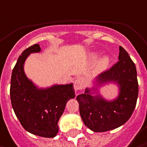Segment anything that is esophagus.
I'll return each mask as SVG.
<instances>
[{
    "instance_id": "obj_1",
    "label": "esophagus",
    "mask_w": 147,
    "mask_h": 147,
    "mask_svg": "<svg viewBox=\"0 0 147 147\" xmlns=\"http://www.w3.org/2000/svg\"><path fill=\"white\" fill-rule=\"evenodd\" d=\"M84 87V80L82 77H78L74 80V89L75 90H81Z\"/></svg>"
}]
</instances>
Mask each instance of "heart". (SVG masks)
Segmentation results:
<instances>
[{"label": "heart", "instance_id": "1", "mask_svg": "<svg viewBox=\"0 0 147 147\" xmlns=\"http://www.w3.org/2000/svg\"><path fill=\"white\" fill-rule=\"evenodd\" d=\"M92 57H96V54H93L92 55ZM108 63H109V58L107 57H104L101 59H100V61L98 62L97 67L100 69H103V68H105V67H107Z\"/></svg>", "mask_w": 147, "mask_h": 147}]
</instances>
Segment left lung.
<instances>
[{"instance_id": "8db88e82", "label": "left lung", "mask_w": 147, "mask_h": 147, "mask_svg": "<svg viewBox=\"0 0 147 147\" xmlns=\"http://www.w3.org/2000/svg\"><path fill=\"white\" fill-rule=\"evenodd\" d=\"M119 59L118 63L96 79L98 84L117 83L119 86L117 99L106 101L99 95L92 96L94 93L87 88L84 94L77 96L83 122L94 132H105L123 125L129 119L136 106L138 80L136 65L122 46H119Z\"/></svg>"}]
</instances>
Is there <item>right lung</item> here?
Wrapping results in <instances>:
<instances>
[{"mask_svg": "<svg viewBox=\"0 0 147 147\" xmlns=\"http://www.w3.org/2000/svg\"><path fill=\"white\" fill-rule=\"evenodd\" d=\"M40 51L39 44L29 46L18 57L11 78L10 96L14 113L28 132L53 138L58 132V120L66 103L74 98L73 84L38 89L24 74V64L30 53Z\"/></svg>", "mask_w": 147, "mask_h": 147, "instance_id": "1", "label": "right lung"}]
</instances>
